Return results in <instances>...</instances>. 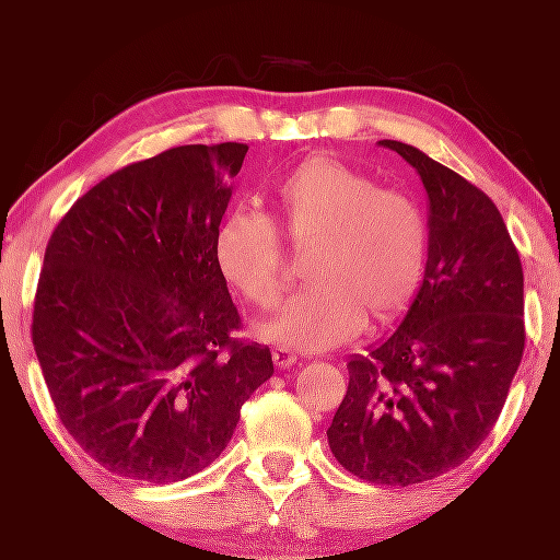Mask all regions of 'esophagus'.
I'll list each match as a JSON object with an SVG mask.
<instances>
[{"instance_id": "esophagus-1", "label": "esophagus", "mask_w": 560, "mask_h": 560, "mask_svg": "<svg viewBox=\"0 0 560 560\" xmlns=\"http://www.w3.org/2000/svg\"><path fill=\"white\" fill-rule=\"evenodd\" d=\"M272 362L278 370H285V368H293L295 365V354L290 350H282V347H275L272 350Z\"/></svg>"}]
</instances>
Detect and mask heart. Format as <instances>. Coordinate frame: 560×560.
Masks as SVG:
<instances>
[{"label":"heart","mask_w":560,"mask_h":560,"mask_svg":"<svg viewBox=\"0 0 560 560\" xmlns=\"http://www.w3.org/2000/svg\"><path fill=\"white\" fill-rule=\"evenodd\" d=\"M278 229L306 252L311 285L259 324L265 342L293 352H324L373 324L401 316L422 285L430 226L409 195L381 190L365 172L331 156H311L282 179L275 195ZM223 280L254 308H275L285 290L278 231L257 213L226 215L213 236Z\"/></svg>","instance_id":"1"}]
</instances>
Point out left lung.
<instances>
[{"mask_svg": "<svg viewBox=\"0 0 560 560\" xmlns=\"http://www.w3.org/2000/svg\"><path fill=\"white\" fill-rule=\"evenodd\" d=\"M377 143L422 177L430 252L398 329L347 362L326 438L362 481L411 486L466 463L497 424L525 350V278L489 195L409 143Z\"/></svg>", "mask_w": 560, "mask_h": 560, "instance_id": "obj_1", "label": "left lung"}]
</instances>
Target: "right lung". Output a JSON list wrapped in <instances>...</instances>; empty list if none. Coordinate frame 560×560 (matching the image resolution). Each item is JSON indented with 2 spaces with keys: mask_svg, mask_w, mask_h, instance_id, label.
I'll use <instances>...</instances> for the list:
<instances>
[{
  "mask_svg": "<svg viewBox=\"0 0 560 560\" xmlns=\"http://www.w3.org/2000/svg\"><path fill=\"white\" fill-rule=\"evenodd\" d=\"M249 147H177L82 195L46 246L33 345L58 419L110 474L170 483L208 468L275 373L213 259Z\"/></svg>",
  "mask_w": 560,
  "mask_h": 560,
  "instance_id": "1",
  "label": "right lung"
}]
</instances>
